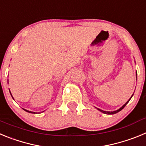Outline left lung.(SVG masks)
<instances>
[{
    "instance_id": "8db88e82",
    "label": "left lung",
    "mask_w": 146,
    "mask_h": 146,
    "mask_svg": "<svg viewBox=\"0 0 146 146\" xmlns=\"http://www.w3.org/2000/svg\"><path fill=\"white\" fill-rule=\"evenodd\" d=\"M132 96H133V95H132ZM132 96H131V97H132ZM131 98H130V99H129V101H127V102H126L125 103V104H123V106L121 107V108H120V109L117 110H115V111H113V112H109V111H104V110H102L98 109V108H97V109L99 110V111H101L102 113H104V114H108V115H113V114H115V113H118V112H119V111H121V110H122V109H123V108H124V107L126 106V104H127V103H128L129 102V100H130V99H131Z\"/></svg>"
}]
</instances>
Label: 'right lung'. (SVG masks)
I'll return each instance as SVG.
<instances>
[{
  "mask_svg": "<svg viewBox=\"0 0 146 146\" xmlns=\"http://www.w3.org/2000/svg\"><path fill=\"white\" fill-rule=\"evenodd\" d=\"M10 94H11V92H10ZM24 110H25L26 112H28V113H35L34 112H31V111H29V110H25L24 109Z\"/></svg>",
  "mask_w": 146,
  "mask_h": 146,
  "instance_id": "right-lung-1",
  "label": "right lung"
}]
</instances>
